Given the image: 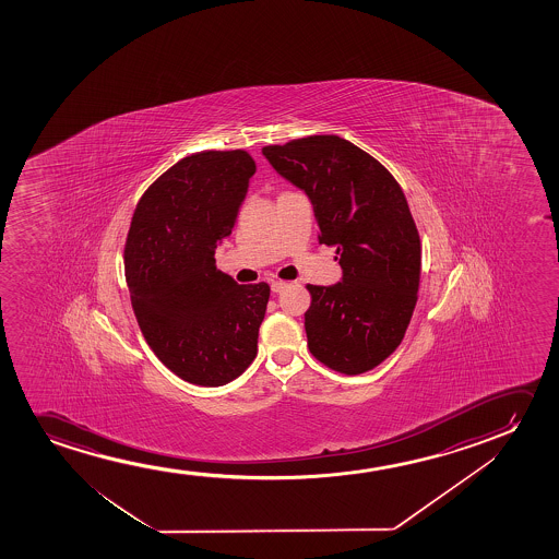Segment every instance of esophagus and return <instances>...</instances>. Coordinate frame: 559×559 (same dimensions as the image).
Wrapping results in <instances>:
<instances>
[{"label":"esophagus","mask_w":559,"mask_h":559,"mask_svg":"<svg viewBox=\"0 0 559 559\" xmlns=\"http://www.w3.org/2000/svg\"><path fill=\"white\" fill-rule=\"evenodd\" d=\"M284 288H288V283H284V281H273V283H271V292H273V294H278V292H283Z\"/></svg>","instance_id":"obj_1"}]
</instances>
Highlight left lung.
I'll return each instance as SVG.
<instances>
[{"label":"left lung","instance_id":"8db88e82","mask_svg":"<svg viewBox=\"0 0 559 559\" xmlns=\"http://www.w3.org/2000/svg\"><path fill=\"white\" fill-rule=\"evenodd\" d=\"M261 153L306 192L319 242L340 253V283L307 284L309 352L344 374L378 367L401 344L418 299L420 237L405 194L380 162L337 135L294 139Z\"/></svg>","mask_w":559,"mask_h":559}]
</instances>
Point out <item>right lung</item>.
Wrapping results in <instances>:
<instances>
[{"label":"right lung","mask_w":559,"mask_h":559,"mask_svg":"<svg viewBox=\"0 0 559 559\" xmlns=\"http://www.w3.org/2000/svg\"><path fill=\"white\" fill-rule=\"evenodd\" d=\"M255 162L246 151L191 154L139 200L126 240V281L146 344L185 382L217 388L258 355L269 284L215 269Z\"/></svg>","instance_id":"add662e5"}]
</instances>
